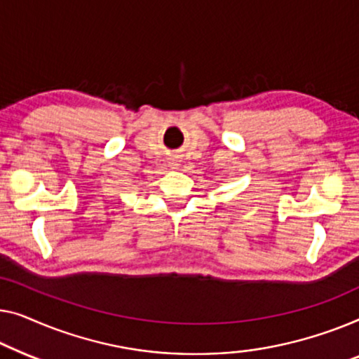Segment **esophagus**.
<instances>
[{"instance_id": "34e87169", "label": "esophagus", "mask_w": 359, "mask_h": 359, "mask_svg": "<svg viewBox=\"0 0 359 359\" xmlns=\"http://www.w3.org/2000/svg\"><path fill=\"white\" fill-rule=\"evenodd\" d=\"M174 165H177V164H174Z\"/></svg>"}]
</instances>
